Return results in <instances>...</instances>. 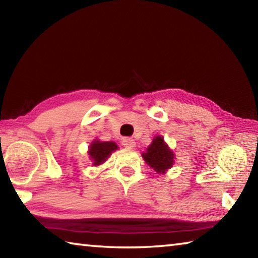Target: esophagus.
Segmentation results:
<instances>
[{"instance_id":"1","label":"esophagus","mask_w":258,"mask_h":258,"mask_svg":"<svg viewBox=\"0 0 258 258\" xmlns=\"http://www.w3.org/2000/svg\"><path fill=\"white\" fill-rule=\"evenodd\" d=\"M121 145H123L125 148H134L135 147V141L133 139L124 138L123 140H121Z\"/></svg>"}]
</instances>
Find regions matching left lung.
Instances as JSON below:
<instances>
[{
	"label": "left lung",
	"instance_id": "1",
	"mask_svg": "<svg viewBox=\"0 0 258 258\" xmlns=\"http://www.w3.org/2000/svg\"><path fill=\"white\" fill-rule=\"evenodd\" d=\"M142 157L157 173H165L174 163V154L168 149L161 137H155L146 154H142Z\"/></svg>",
	"mask_w": 258,
	"mask_h": 258
}]
</instances>
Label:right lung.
I'll list each match as a JSON object with an SVG mask.
<instances>
[{"label": "right lung", "mask_w": 258, "mask_h": 258, "mask_svg": "<svg viewBox=\"0 0 258 258\" xmlns=\"http://www.w3.org/2000/svg\"><path fill=\"white\" fill-rule=\"evenodd\" d=\"M117 148L118 147H117L116 143L112 141L100 142L95 140V141L92 142V145L90 146L89 150V155L91 157V159L93 160V165L98 166L104 163L108 157L111 155V152L115 151Z\"/></svg>", "instance_id": "1"}]
</instances>
